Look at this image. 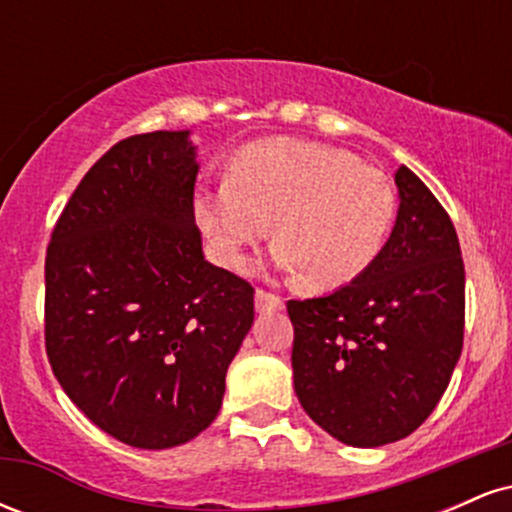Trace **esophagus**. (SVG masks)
Instances as JSON below:
<instances>
[{
  "label": "esophagus",
  "mask_w": 512,
  "mask_h": 512,
  "mask_svg": "<svg viewBox=\"0 0 512 512\" xmlns=\"http://www.w3.org/2000/svg\"><path fill=\"white\" fill-rule=\"evenodd\" d=\"M255 308L260 310V313H272V310L284 308V301H281V298L272 291L257 289L255 291Z\"/></svg>",
  "instance_id": "esophagus-1"
}]
</instances>
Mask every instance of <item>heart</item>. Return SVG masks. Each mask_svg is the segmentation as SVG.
Returning a JSON list of instances; mask_svg holds the SVG:
<instances>
[{"label":"heart","instance_id":"1","mask_svg":"<svg viewBox=\"0 0 512 512\" xmlns=\"http://www.w3.org/2000/svg\"><path fill=\"white\" fill-rule=\"evenodd\" d=\"M395 216L397 195L385 173L339 146L289 137L243 146L231 175L195 195V219L216 262L238 267L272 226V262L315 291L342 289L366 274Z\"/></svg>","mask_w":512,"mask_h":512}]
</instances>
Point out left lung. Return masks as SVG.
<instances>
[{
	"label": "left lung",
	"instance_id": "1",
	"mask_svg": "<svg viewBox=\"0 0 512 512\" xmlns=\"http://www.w3.org/2000/svg\"><path fill=\"white\" fill-rule=\"evenodd\" d=\"M397 221L366 274L289 301L293 387L305 414L354 448L407 438L450 383L464 337V262L448 211L407 166Z\"/></svg>",
	"mask_w": 512,
	"mask_h": 512
}]
</instances>
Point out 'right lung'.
<instances>
[{"label":"right lung","mask_w":512,"mask_h":512,"mask_svg":"<svg viewBox=\"0 0 512 512\" xmlns=\"http://www.w3.org/2000/svg\"><path fill=\"white\" fill-rule=\"evenodd\" d=\"M190 132L122 139L52 228L45 349L62 390L144 450L187 443L219 414L255 289L204 260Z\"/></svg>","instance_id":"1"}]
</instances>
